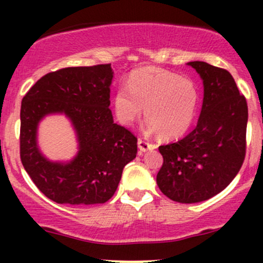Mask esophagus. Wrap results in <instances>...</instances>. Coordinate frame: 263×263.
Here are the masks:
<instances>
[{
  "label": "esophagus",
  "mask_w": 263,
  "mask_h": 263,
  "mask_svg": "<svg viewBox=\"0 0 263 263\" xmlns=\"http://www.w3.org/2000/svg\"><path fill=\"white\" fill-rule=\"evenodd\" d=\"M137 144H138V148H140L141 152H147V151H151V149H155L156 148V144L155 143H151V142L143 141V140H142V138H138Z\"/></svg>",
  "instance_id": "obj_1"
}]
</instances>
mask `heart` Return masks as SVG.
<instances>
[{"mask_svg": "<svg viewBox=\"0 0 263 263\" xmlns=\"http://www.w3.org/2000/svg\"><path fill=\"white\" fill-rule=\"evenodd\" d=\"M197 104L198 90L192 80L155 66L132 71L126 87H120L114 98L115 112L123 125L140 119L146 107L148 127L165 140L188 131Z\"/></svg>", "mask_w": 263, "mask_h": 263, "instance_id": "1", "label": "heart"}]
</instances>
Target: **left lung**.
<instances>
[{
    "instance_id": "1",
    "label": "left lung",
    "mask_w": 263,
    "mask_h": 263,
    "mask_svg": "<svg viewBox=\"0 0 263 263\" xmlns=\"http://www.w3.org/2000/svg\"><path fill=\"white\" fill-rule=\"evenodd\" d=\"M203 79L197 127L174 143L159 146L163 164L157 184L178 203L208 200L232 182L246 155L247 102L232 75L205 62H190Z\"/></svg>"
}]
</instances>
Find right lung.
<instances>
[{
  "instance_id": "obj_1",
  "label": "right lung",
  "mask_w": 263,
  "mask_h": 263,
  "mask_svg": "<svg viewBox=\"0 0 263 263\" xmlns=\"http://www.w3.org/2000/svg\"><path fill=\"white\" fill-rule=\"evenodd\" d=\"M111 64L71 66L45 74L21 105L20 155L35 186L58 204L106 203L125 165L136 158L137 137L114 122L110 110ZM64 113L77 131L80 152L68 163L39 152L37 123L45 114Z\"/></svg>"
}]
</instances>
